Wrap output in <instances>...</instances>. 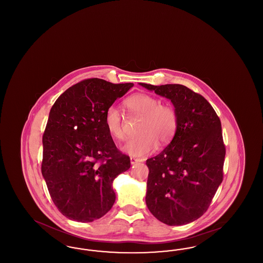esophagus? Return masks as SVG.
<instances>
[{"label": "esophagus", "instance_id": "esophagus-1", "mask_svg": "<svg viewBox=\"0 0 263 263\" xmlns=\"http://www.w3.org/2000/svg\"><path fill=\"white\" fill-rule=\"evenodd\" d=\"M130 162H131V164H135V163L141 162V160L138 159V158H135V157H131V158H130Z\"/></svg>", "mask_w": 263, "mask_h": 263}]
</instances>
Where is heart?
Returning a JSON list of instances; mask_svg holds the SVG:
<instances>
[{"label":"heart","mask_w":263,"mask_h":263,"mask_svg":"<svg viewBox=\"0 0 263 263\" xmlns=\"http://www.w3.org/2000/svg\"><path fill=\"white\" fill-rule=\"evenodd\" d=\"M127 111L142 116L137 136L127 141L124 150L134 157H142L156 150L158 144L164 146L175 136L177 114L172 105L163 104L158 98L148 93H136L124 100ZM104 125L111 137L123 141L127 137L125 121L119 108L110 105L104 113Z\"/></svg>","instance_id":"b5f03b06"}]
</instances>
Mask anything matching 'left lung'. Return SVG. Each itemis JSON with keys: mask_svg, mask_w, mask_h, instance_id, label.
Listing matches in <instances>:
<instances>
[{"mask_svg": "<svg viewBox=\"0 0 263 263\" xmlns=\"http://www.w3.org/2000/svg\"><path fill=\"white\" fill-rule=\"evenodd\" d=\"M140 85L171 100L178 120L170 145L147 160L146 204L164 224L185 225L207 211L223 181L221 121L212 105L185 86Z\"/></svg>", "mask_w": 263, "mask_h": 263, "instance_id": "left-lung-1", "label": "left lung"}]
</instances>
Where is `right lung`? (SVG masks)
Masks as SVG:
<instances>
[{
  "label": "right lung",
  "mask_w": 263,
  "mask_h": 263,
  "mask_svg": "<svg viewBox=\"0 0 263 263\" xmlns=\"http://www.w3.org/2000/svg\"><path fill=\"white\" fill-rule=\"evenodd\" d=\"M134 86L92 78L65 90L42 137L41 173L58 210L70 220L100 219L114 204L113 179L130 167L104 125V113Z\"/></svg>",
  "instance_id": "add662e5"
}]
</instances>
